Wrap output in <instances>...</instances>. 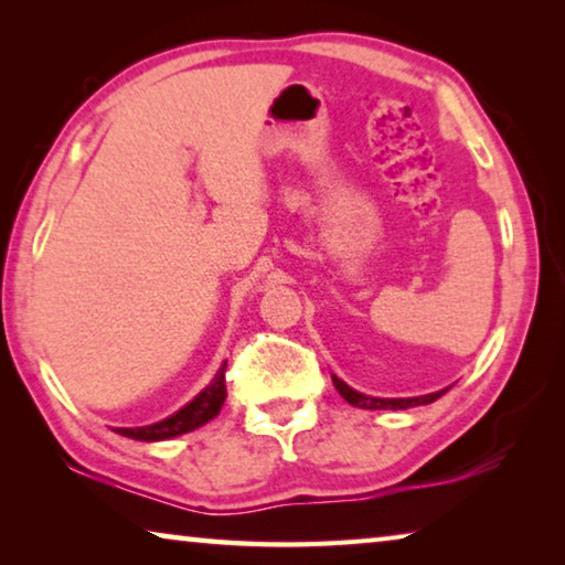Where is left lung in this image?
I'll return each mask as SVG.
<instances>
[{"label": "left lung", "mask_w": 565, "mask_h": 565, "mask_svg": "<svg viewBox=\"0 0 565 565\" xmlns=\"http://www.w3.org/2000/svg\"><path fill=\"white\" fill-rule=\"evenodd\" d=\"M333 386H337L339 394L349 401L351 406L359 408H369V411H381V408H411V406H424V404H434L436 398H441L448 388L436 391V394H426V396H414V398H376V396H366L353 391L349 384H343L339 376H331Z\"/></svg>", "instance_id": "1"}]
</instances>
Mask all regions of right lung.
<instances>
[{
    "instance_id": "add662e5",
    "label": "right lung",
    "mask_w": 565,
    "mask_h": 565,
    "mask_svg": "<svg viewBox=\"0 0 565 565\" xmlns=\"http://www.w3.org/2000/svg\"><path fill=\"white\" fill-rule=\"evenodd\" d=\"M224 374H226V361L222 363V369L216 371L212 384H209L194 401H189L184 408H179L174 416H169L151 426L117 428V434L134 438V441H164V438H174V436L194 431V428H199V426H204L206 420L218 416V411H222L224 401H226V384H224L226 376Z\"/></svg>"
}]
</instances>
